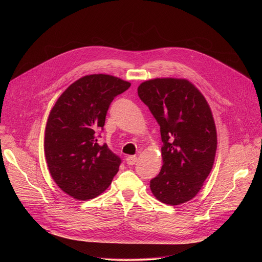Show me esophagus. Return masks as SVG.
I'll return each instance as SVG.
<instances>
[{
    "label": "esophagus",
    "instance_id": "1",
    "mask_svg": "<svg viewBox=\"0 0 262 262\" xmlns=\"http://www.w3.org/2000/svg\"><path fill=\"white\" fill-rule=\"evenodd\" d=\"M136 162H137V158H136V156H129V157H127V158H126V164H127V165H129V166L135 165V164H136Z\"/></svg>",
    "mask_w": 262,
    "mask_h": 262
}]
</instances>
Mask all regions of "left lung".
Instances as JSON below:
<instances>
[{
  "label": "left lung",
  "instance_id": "left-lung-1",
  "mask_svg": "<svg viewBox=\"0 0 262 262\" xmlns=\"http://www.w3.org/2000/svg\"><path fill=\"white\" fill-rule=\"evenodd\" d=\"M140 99L160 125L163 167L150 180L158 200L178 205L193 199L209 175L216 130L201 92L183 79H155L138 88Z\"/></svg>",
  "mask_w": 262,
  "mask_h": 262
}]
</instances>
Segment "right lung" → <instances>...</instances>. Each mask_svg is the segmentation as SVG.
<instances>
[{
    "label": "right lung",
    "instance_id": "1",
    "mask_svg": "<svg viewBox=\"0 0 262 262\" xmlns=\"http://www.w3.org/2000/svg\"><path fill=\"white\" fill-rule=\"evenodd\" d=\"M129 87L108 74H91L71 84L51 111L45 137L48 167L59 188L74 199L97 197L119 170L121 159L97 139L111 102Z\"/></svg>",
    "mask_w": 262,
    "mask_h": 262
}]
</instances>
